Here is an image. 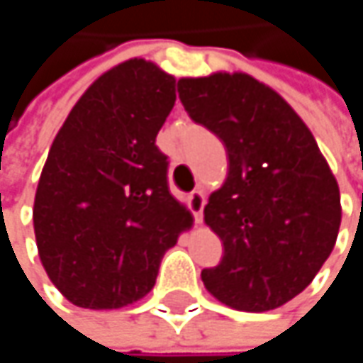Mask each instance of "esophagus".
Masks as SVG:
<instances>
[{"label":"esophagus","instance_id":"esophagus-1","mask_svg":"<svg viewBox=\"0 0 363 363\" xmlns=\"http://www.w3.org/2000/svg\"><path fill=\"white\" fill-rule=\"evenodd\" d=\"M203 206H206L203 191H199V189L191 191L189 193V208H191V212L195 216V223H201V218H203Z\"/></svg>","mask_w":363,"mask_h":363}]
</instances>
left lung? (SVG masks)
<instances>
[{
    "mask_svg": "<svg viewBox=\"0 0 363 363\" xmlns=\"http://www.w3.org/2000/svg\"><path fill=\"white\" fill-rule=\"evenodd\" d=\"M179 96L229 155L227 181L203 208L225 246L201 271L203 286L240 311L277 309L313 281L336 244V179L296 111L250 75L184 77Z\"/></svg>",
    "mask_w": 363,
    "mask_h": 363,
    "instance_id": "left-lung-1",
    "label": "left lung"
}]
</instances>
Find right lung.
<instances>
[{"instance_id":"obj_1","label":"right lung","mask_w":363,"mask_h":363,"mask_svg":"<svg viewBox=\"0 0 363 363\" xmlns=\"http://www.w3.org/2000/svg\"><path fill=\"white\" fill-rule=\"evenodd\" d=\"M177 101V79L130 58L75 103L41 170L33 206L41 264L84 309L143 298L191 212L168 189L155 136Z\"/></svg>"}]
</instances>
